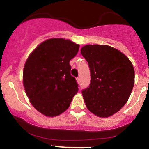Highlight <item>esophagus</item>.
<instances>
[{
	"label": "esophagus",
	"instance_id": "obj_1",
	"mask_svg": "<svg viewBox=\"0 0 149 149\" xmlns=\"http://www.w3.org/2000/svg\"><path fill=\"white\" fill-rule=\"evenodd\" d=\"M77 82H78V83H80V78H79V77H77Z\"/></svg>",
	"mask_w": 149,
	"mask_h": 149
}]
</instances>
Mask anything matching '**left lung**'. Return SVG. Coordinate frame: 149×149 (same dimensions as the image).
I'll use <instances>...</instances> for the list:
<instances>
[{
  "mask_svg": "<svg viewBox=\"0 0 149 149\" xmlns=\"http://www.w3.org/2000/svg\"><path fill=\"white\" fill-rule=\"evenodd\" d=\"M81 54L88 62L91 80L82 90L87 109L98 117L118 112L134 85V68L124 54L108 45H86Z\"/></svg>",
  "mask_w": 149,
  "mask_h": 149,
  "instance_id": "obj_1",
  "label": "left lung"
}]
</instances>
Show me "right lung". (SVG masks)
I'll list each match as a JSON object with an SVG mask.
<instances>
[{"instance_id": "obj_1", "label": "right lung", "mask_w": 149, "mask_h": 149, "mask_svg": "<svg viewBox=\"0 0 149 149\" xmlns=\"http://www.w3.org/2000/svg\"><path fill=\"white\" fill-rule=\"evenodd\" d=\"M79 45L69 39L53 38L41 43L26 61L23 82L27 97L36 110L54 117L70 107L78 91L70 74V61Z\"/></svg>"}]
</instances>
